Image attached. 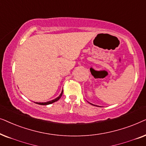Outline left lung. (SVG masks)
I'll return each instance as SVG.
<instances>
[{
  "mask_svg": "<svg viewBox=\"0 0 146 146\" xmlns=\"http://www.w3.org/2000/svg\"><path fill=\"white\" fill-rule=\"evenodd\" d=\"M92 105H93V104H92ZM93 106H94V105H93Z\"/></svg>",
  "mask_w": 146,
  "mask_h": 146,
  "instance_id": "1",
  "label": "left lung"
}]
</instances>
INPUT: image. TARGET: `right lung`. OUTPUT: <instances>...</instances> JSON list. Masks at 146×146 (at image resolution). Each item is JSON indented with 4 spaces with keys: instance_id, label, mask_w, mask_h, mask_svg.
I'll return each mask as SVG.
<instances>
[{
    "instance_id": "obj_1",
    "label": "right lung",
    "mask_w": 146,
    "mask_h": 146,
    "mask_svg": "<svg viewBox=\"0 0 146 146\" xmlns=\"http://www.w3.org/2000/svg\"><path fill=\"white\" fill-rule=\"evenodd\" d=\"M63 91H62L61 95H60V96H59V97H58V98H57L56 99H55V100H52V101H50V102H45V103H37V102H36V104H39V105H43V106H46V105H48V104H53V103H54V102H57V101L59 100V99L61 98L62 95H63Z\"/></svg>"
}]
</instances>
